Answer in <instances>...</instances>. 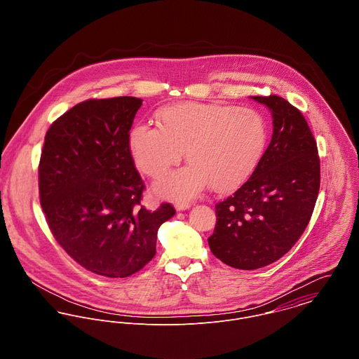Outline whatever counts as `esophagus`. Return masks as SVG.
Returning <instances> with one entry per match:
<instances>
[{
	"label": "esophagus",
	"instance_id": "obj_1",
	"mask_svg": "<svg viewBox=\"0 0 359 359\" xmlns=\"http://www.w3.org/2000/svg\"><path fill=\"white\" fill-rule=\"evenodd\" d=\"M191 205H192L191 202H177V203H175V208H177L178 211H182V210H188Z\"/></svg>",
	"mask_w": 359,
	"mask_h": 359
}]
</instances>
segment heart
Masks as SVG:
<instances>
[{
	"label": "heart",
	"mask_w": 359,
	"mask_h": 359,
	"mask_svg": "<svg viewBox=\"0 0 359 359\" xmlns=\"http://www.w3.org/2000/svg\"><path fill=\"white\" fill-rule=\"evenodd\" d=\"M158 127L135 126L128 148L137 168L160 178L184 156L188 167L156 185L164 198L182 199L208 184L225 194L245 184L256 171L268 144V123L252 107L224 103L181 102L157 110Z\"/></svg>",
	"instance_id": "heart-1"
}]
</instances>
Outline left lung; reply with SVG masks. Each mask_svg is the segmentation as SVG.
Returning a JSON list of instances; mask_svg holds the SVG:
<instances>
[{
  "mask_svg": "<svg viewBox=\"0 0 359 359\" xmlns=\"http://www.w3.org/2000/svg\"><path fill=\"white\" fill-rule=\"evenodd\" d=\"M253 100L272 113V138L252 177L215 205L208 238L211 253L238 269L269 265L296 245L320 184L316 141L302 111L278 95Z\"/></svg>",
  "mask_w": 359,
  "mask_h": 359,
  "instance_id": "obj_1",
  "label": "left lung"
}]
</instances>
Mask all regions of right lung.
Masks as SVG:
<instances>
[{"label":"right lung","instance_id":"right-lung-1","mask_svg":"<svg viewBox=\"0 0 359 359\" xmlns=\"http://www.w3.org/2000/svg\"><path fill=\"white\" fill-rule=\"evenodd\" d=\"M142 100L77 103L46 134L39 165L40 203L53 238L86 269L126 278L156 255L157 231L175 214L170 203L141 205L144 181L128 148Z\"/></svg>","mask_w":359,"mask_h":359}]
</instances>
